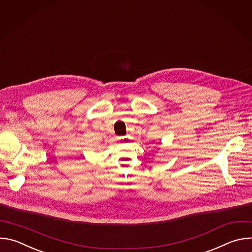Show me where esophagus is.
I'll return each instance as SVG.
<instances>
[{
	"instance_id": "esophagus-1",
	"label": "esophagus",
	"mask_w": 252,
	"mask_h": 252,
	"mask_svg": "<svg viewBox=\"0 0 252 252\" xmlns=\"http://www.w3.org/2000/svg\"><path fill=\"white\" fill-rule=\"evenodd\" d=\"M119 139H120V140H123V141H126V140H127V137H126V136H120Z\"/></svg>"
}]
</instances>
